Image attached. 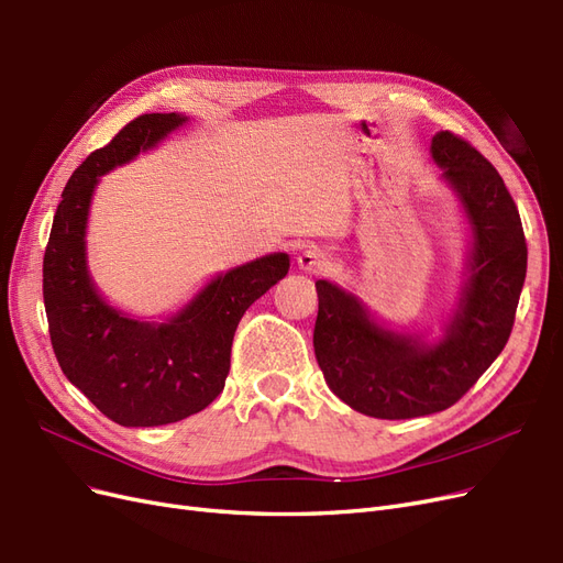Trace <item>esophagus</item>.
<instances>
[{
    "instance_id": "1",
    "label": "esophagus",
    "mask_w": 563,
    "mask_h": 563,
    "mask_svg": "<svg viewBox=\"0 0 563 563\" xmlns=\"http://www.w3.org/2000/svg\"><path fill=\"white\" fill-rule=\"evenodd\" d=\"M298 267L302 272H310V275H317V272H323L329 267V258L317 246H308L298 253Z\"/></svg>"
}]
</instances>
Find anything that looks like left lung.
Masks as SVG:
<instances>
[{
  "label": "left lung",
  "mask_w": 563,
  "mask_h": 563,
  "mask_svg": "<svg viewBox=\"0 0 563 563\" xmlns=\"http://www.w3.org/2000/svg\"><path fill=\"white\" fill-rule=\"evenodd\" d=\"M432 159L463 203L472 253L463 298L439 343L389 331L343 288L319 279L314 354L338 399L383 420L439 413L496 362L526 279V240L517 203L493 164L465 139L439 131Z\"/></svg>",
  "instance_id": "obj_1"
}]
</instances>
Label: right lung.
<instances>
[{
  "instance_id": "1",
  "label": "right lung",
  "mask_w": 563,
  "mask_h": 563,
  "mask_svg": "<svg viewBox=\"0 0 563 563\" xmlns=\"http://www.w3.org/2000/svg\"><path fill=\"white\" fill-rule=\"evenodd\" d=\"M187 117L141 114L81 162L67 180L44 251V308L56 360L100 413L124 428L178 422L225 387L236 323L288 272L269 253L211 279L162 323L131 319L96 291L87 267V220L98 178L155 147Z\"/></svg>"
}]
</instances>
